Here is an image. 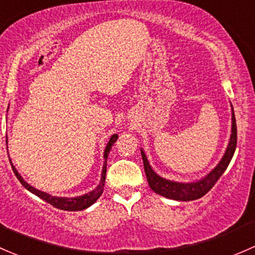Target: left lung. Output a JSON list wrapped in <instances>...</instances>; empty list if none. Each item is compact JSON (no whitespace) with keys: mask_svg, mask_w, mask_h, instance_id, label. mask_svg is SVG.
Instances as JSON below:
<instances>
[{"mask_svg":"<svg viewBox=\"0 0 255 255\" xmlns=\"http://www.w3.org/2000/svg\"><path fill=\"white\" fill-rule=\"evenodd\" d=\"M236 146H237V125H236L235 112H233L232 108V130H231V137L230 142H228L227 149H226L224 157H222L221 161L219 162V164H217L206 177L198 180V182L178 183L159 177V175L152 169V167L149 166L148 159H147L145 152L141 148L143 168H145L147 182H148L149 188H151L154 193L158 194V195H162L168 199H173V200L191 201L196 200V199H200L201 196L205 195L212 186L216 184V182L220 179V177L224 174L226 168L228 167L231 159H232L233 153H235L236 151Z\"/></svg>","mask_w":255,"mask_h":255,"instance_id":"left-lung-1","label":"left lung"}]
</instances>
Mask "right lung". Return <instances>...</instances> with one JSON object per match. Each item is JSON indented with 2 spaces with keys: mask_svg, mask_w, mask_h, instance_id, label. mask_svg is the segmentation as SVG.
I'll return each instance as SVG.
<instances>
[{
  "mask_svg": "<svg viewBox=\"0 0 255 255\" xmlns=\"http://www.w3.org/2000/svg\"><path fill=\"white\" fill-rule=\"evenodd\" d=\"M117 140H118L117 133L112 135L109 142L107 143L106 149H104V159H106V161H104L103 169H102L101 182H99L98 186H97L94 190L89 191V193L85 194V195L77 196V198H60V196H52L48 193H44V191L38 190V189L33 188V186H31L30 184H28V183L23 179L22 175L18 173V170L15 169V167L13 166L12 163H10V166H12L13 173H14L15 177H17V179L20 182V184L24 186L27 190H29L30 193L35 194L36 196H39L40 199L45 200L46 203H49L50 205L56 207V209L65 210V211H80V210H85L91 205H93V204L97 201V199H98L99 196L102 195V193H103L104 182H106V174H107V158H108V154H109L110 149H112V146L114 145L115 141Z\"/></svg>",
  "mask_w": 255,
  "mask_h": 255,
  "instance_id": "obj_1",
  "label": "right lung"
}]
</instances>
